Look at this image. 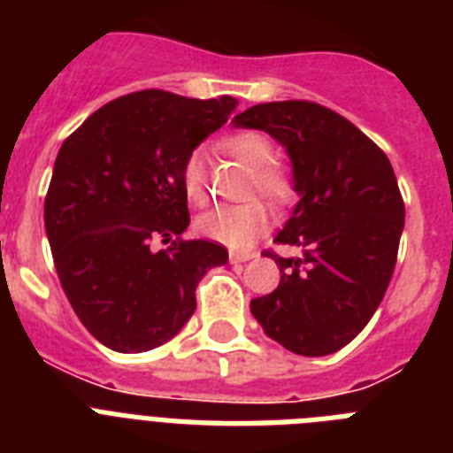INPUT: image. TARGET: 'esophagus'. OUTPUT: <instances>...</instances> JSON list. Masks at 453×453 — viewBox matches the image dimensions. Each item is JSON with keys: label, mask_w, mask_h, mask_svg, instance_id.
I'll return each instance as SVG.
<instances>
[{"label": "esophagus", "mask_w": 453, "mask_h": 453, "mask_svg": "<svg viewBox=\"0 0 453 453\" xmlns=\"http://www.w3.org/2000/svg\"><path fill=\"white\" fill-rule=\"evenodd\" d=\"M253 257H256V253H250V250H242V253L239 250H230V262L233 265H242V262H249Z\"/></svg>", "instance_id": "1"}]
</instances>
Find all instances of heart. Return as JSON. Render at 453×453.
Segmentation results:
<instances>
[{
	"mask_svg": "<svg viewBox=\"0 0 453 453\" xmlns=\"http://www.w3.org/2000/svg\"><path fill=\"white\" fill-rule=\"evenodd\" d=\"M226 154L234 156L250 168V188L283 204L292 197V181L273 161V147L262 133H230L219 140ZM181 188L188 203L203 204L207 200L204 186V156L193 151L181 165ZM197 233L230 249H249L269 226V211L260 200H246L239 204H220L197 219Z\"/></svg>",
	"mask_w": 453,
	"mask_h": 453,
	"instance_id": "b5f03b06",
	"label": "heart"
}]
</instances>
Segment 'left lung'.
<instances>
[{"mask_svg":"<svg viewBox=\"0 0 453 453\" xmlns=\"http://www.w3.org/2000/svg\"><path fill=\"white\" fill-rule=\"evenodd\" d=\"M233 124L285 147L299 196L273 242L302 256L269 253L280 283L250 313L295 355H332L368 325L394 273L405 223L394 168L352 121L309 101L253 105Z\"/></svg>","mask_w":453,"mask_h":453,"instance_id":"left-lung-1","label":"left lung"}]
</instances>
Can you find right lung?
Segmentation results:
<instances>
[{
    "instance_id": "1",
    "label": "right lung",
    "mask_w": 453,
    "mask_h": 453,
    "mask_svg": "<svg viewBox=\"0 0 453 453\" xmlns=\"http://www.w3.org/2000/svg\"><path fill=\"white\" fill-rule=\"evenodd\" d=\"M237 108L233 96L133 91L98 108L57 154L45 233L57 276L91 336L115 352L168 343L191 320L196 288L227 262L214 242H184L181 165ZM171 242L151 251L150 242Z\"/></svg>"
}]
</instances>
